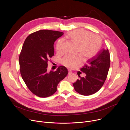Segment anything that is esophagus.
<instances>
[{
    "mask_svg": "<svg viewBox=\"0 0 130 130\" xmlns=\"http://www.w3.org/2000/svg\"><path fill=\"white\" fill-rule=\"evenodd\" d=\"M72 73V71L70 69H68V74H71Z\"/></svg>",
    "mask_w": 130,
    "mask_h": 130,
    "instance_id": "obj_1",
    "label": "esophagus"
}]
</instances>
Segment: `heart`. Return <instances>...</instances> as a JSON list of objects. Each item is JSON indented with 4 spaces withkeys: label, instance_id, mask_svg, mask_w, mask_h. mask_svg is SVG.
<instances>
[{
    "label": "heart",
    "instance_id": "heart-1",
    "mask_svg": "<svg viewBox=\"0 0 130 130\" xmlns=\"http://www.w3.org/2000/svg\"><path fill=\"white\" fill-rule=\"evenodd\" d=\"M68 36L74 42L78 44V52L85 59H89L94 56L100 50L102 45V39L98 35L83 29H76L70 32ZM64 43L63 39L59 40L56 44L58 53L64 52ZM82 58L77 55H67L62 60V63L65 66L73 68L81 63Z\"/></svg>",
    "mask_w": 130,
    "mask_h": 130
}]
</instances>
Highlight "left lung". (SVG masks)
Here are the masks:
<instances>
[{"instance_id":"left-lung-1","label":"left lung","mask_w":130,"mask_h":130,"mask_svg":"<svg viewBox=\"0 0 130 130\" xmlns=\"http://www.w3.org/2000/svg\"><path fill=\"white\" fill-rule=\"evenodd\" d=\"M110 65V54L108 49L101 50L87 61L80 70L86 74L73 84L75 90L83 95H90L98 92L106 79Z\"/></svg>"}]
</instances>
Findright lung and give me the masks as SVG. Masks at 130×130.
<instances>
[{
  "label": "right lung",
  "mask_w": 130,
  "mask_h": 130,
  "mask_svg": "<svg viewBox=\"0 0 130 130\" xmlns=\"http://www.w3.org/2000/svg\"><path fill=\"white\" fill-rule=\"evenodd\" d=\"M64 33L51 30H40L25 39L19 55L20 71L29 90L40 98H46L57 91L58 84L67 75L63 66L56 71H47V62L54 55V44Z\"/></svg>",
  "instance_id": "add662e5"
}]
</instances>
